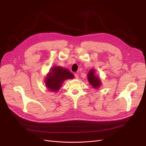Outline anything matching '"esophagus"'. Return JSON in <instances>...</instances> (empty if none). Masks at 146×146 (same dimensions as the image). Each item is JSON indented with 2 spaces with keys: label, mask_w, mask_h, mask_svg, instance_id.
Segmentation results:
<instances>
[{
  "label": "esophagus",
  "mask_w": 146,
  "mask_h": 146,
  "mask_svg": "<svg viewBox=\"0 0 146 146\" xmlns=\"http://www.w3.org/2000/svg\"><path fill=\"white\" fill-rule=\"evenodd\" d=\"M74 77L76 79H79V75L77 73L74 74Z\"/></svg>",
  "instance_id": "1"
}]
</instances>
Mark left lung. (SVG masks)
<instances>
[{"label": "left lung", "instance_id": "obj_1", "mask_svg": "<svg viewBox=\"0 0 146 146\" xmlns=\"http://www.w3.org/2000/svg\"><path fill=\"white\" fill-rule=\"evenodd\" d=\"M88 80L90 85L94 89H99L102 85L100 78L96 74V70L94 68H90L88 74Z\"/></svg>", "mask_w": 146, "mask_h": 146}]
</instances>
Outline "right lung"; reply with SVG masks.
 <instances>
[{
	"label": "right lung",
	"instance_id": "right-lung-1",
	"mask_svg": "<svg viewBox=\"0 0 146 146\" xmlns=\"http://www.w3.org/2000/svg\"><path fill=\"white\" fill-rule=\"evenodd\" d=\"M74 78L73 74L67 68L58 66H54L46 75L44 82L49 91L57 93L65 80L72 79Z\"/></svg>",
	"mask_w": 146,
	"mask_h": 146
}]
</instances>
